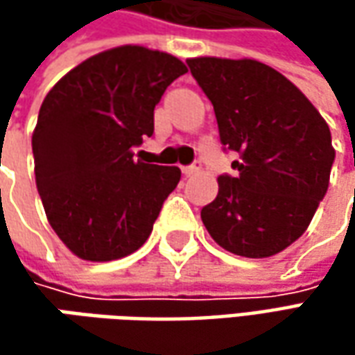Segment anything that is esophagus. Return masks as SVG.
Here are the masks:
<instances>
[{"mask_svg":"<svg viewBox=\"0 0 355 355\" xmlns=\"http://www.w3.org/2000/svg\"><path fill=\"white\" fill-rule=\"evenodd\" d=\"M201 170V166H199V162H193L191 166H184L182 171H184V175H193V173H198Z\"/></svg>","mask_w":355,"mask_h":355,"instance_id":"34e87169","label":"esophagus"}]
</instances>
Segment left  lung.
I'll list each match as a JSON object with an SVG mask.
<instances>
[{"label": "left lung", "mask_w": 355, "mask_h": 355, "mask_svg": "<svg viewBox=\"0 0 355 355\" xmlns=\"http://www.w3.org/2000/svg\"><path fill=\"white\" fill-rule=\"evenodd\" d=\"M211 101L237 175H219L201 221L217 245L249 259L284 251L310 225L336 152L326 120L293 83L252 59H187Z\"/></svg>", "instance_id": "8db88e82"}]
</instances>
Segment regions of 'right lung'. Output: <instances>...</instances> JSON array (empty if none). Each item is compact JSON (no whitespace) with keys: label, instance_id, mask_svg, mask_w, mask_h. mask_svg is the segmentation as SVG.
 I'll use <instances>...</instances> for the list:
<instances>
[{"label":"right lung","instance_id":"1","mask_svg":"<svg viewBox=\"0 0 355 355\" xmlns=\"http://www.w3.org/2000/svg\"><path fill=\"white\" fill-rule=\"evenodd\" d=\"M184 73L168 53L124 45L49 90L31 140L35 182L49 223L78 259H122L150 237L182 171L134 159L132 150L154 134V108Z\"/></svg>","mask_w":355,"mask_h":355}]
</instances>
